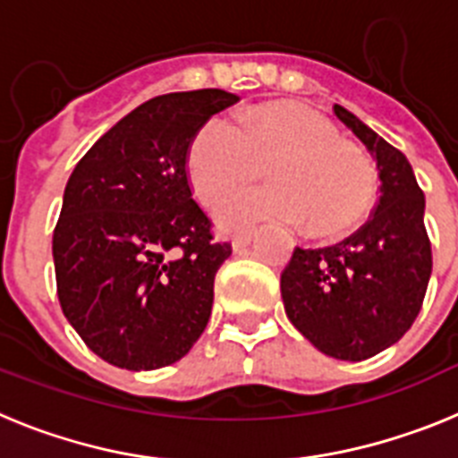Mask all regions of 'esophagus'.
Returning a JSON list of instances; mask_svg holds the SVG:
<instances>
[{
    "label": "esophagus",
    "instance_id": "34e87169",
    "mask_svg": "<svg viewBox=\"0 0 458 458\" xmlns=\"http://www.w3.org/2000/svg\"><path fill=\"white\" fill-rule=\"evenodd\" d=\"M254 241V233L252 232H245V233H238V236H233L232 241V248L236 250V252H241V250H245L250 245V242Z\"/></svg>",
    "mask_w": 458,
    "mask_h": 458
}]
</instances>
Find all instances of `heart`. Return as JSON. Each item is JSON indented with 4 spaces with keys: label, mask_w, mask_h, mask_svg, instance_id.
<instances>
[{
    "label": "heart",
    "mask_w": 458,
    "mask_h": 458,
    "mask_svg": "<svg viewBox=\"0 0 458 458\" xmlns=\"http://www.w3.org/2000/svg\"><path fill=\"white\" fill-rule=\"evenodd\" d=\"M268 160L273 183L229 194L216 208L222 226L261 220L305 222L314 236H337L358 225L374 199V172L335 125L301 103L257 105L241 125L226 116L206 121L188 144L185 172L194 194L213 204L245 183Z\"/></svg>",
    "instance_id": "b5f03b06"
}]
</instances>
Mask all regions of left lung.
I'll return each instance as SVG.
<instances>
[{"mask_svg":"<svg viewBox=\"0 0 458 458\" xmlns=\"http://www.w3.org/2000/svg\"><path fill=\"white\" fill-rule=\"evenodd\" d=\"M335 116L374 157L378 204L360 232L333 248H295L279 284L286 317L314 349L360 362L399 342L420 314L431 242L406 156L342 105Z\"/></svg>","mask_w":458,"mask_h":458,"instance_id":"obj_1","label":"left lung"}]
</instances>
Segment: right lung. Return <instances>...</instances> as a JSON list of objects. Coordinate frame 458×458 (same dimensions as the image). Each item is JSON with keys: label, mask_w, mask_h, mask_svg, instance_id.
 <instances>
[{"label": "right lung", "mask_w": 458, "mask_h": 458, "mask_svg": "<svg viewBox=\"0 0 458 458\" xmlns=\"http://www.w3.org/2000/svg\"><path fill=\"white\" fill-rule=\"evenodd\" d=\"M236 93H165L125 114L75 165L52 236L64 317L128 371L179 362L201 337L229 242L192 199L188 144Z\"/></svg>", "instance_id": "1"}]
</instances>
